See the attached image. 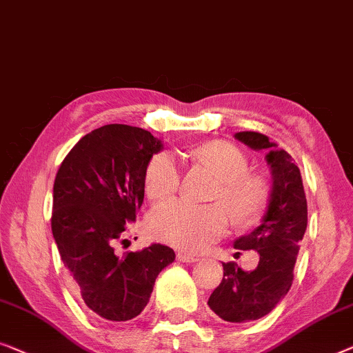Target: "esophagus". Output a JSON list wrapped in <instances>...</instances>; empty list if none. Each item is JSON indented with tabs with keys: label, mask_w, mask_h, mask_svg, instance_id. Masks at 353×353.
Returning <instances> with one entry per match:
<instances>
[{
	"label": "esophagus",
	"mask_w": 353,
	"mask_h": 353,
	"mask_svg": "<svg viewBox=\"0 0 353 353\" xmlns=\"http://www.w3.org/2000/svg\"><path fill=\"white\" fill-rule=\"evenodd\" d=\"M177 261L188 262V264H192V262H198V257L192 256V254H187V252H177Z\"/></svg>",
	"instance_id": "obj_1"
}]
</instances>
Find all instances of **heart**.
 Returning a JSON list of instances; mask_svg holds the SVG:
<instances>
[{
  "label": "heart",
  "mask_w": 353,
  "mask_h": 353,
  "mask_svg": "<svg viewBox=\"0 0 353 353\" xmlns=\"http://www.w3.org/2000/svg\"><path fill=\"white\" fill-rule=\"evenodd\" d=\"M193 155L219 179L216 200L231 211L238 225H250L265 211L270 200V183L259 172H250V160L236 145L212 141L198 145ZM181 183V168L170 152L153 155L145 168L143 188L148 198L170 196ZM230 216L222 205L198 206L183 200H171L148 212L147 232L163 243L182 251H201L225 235Z\"/></svg>",
  "instance_id": "b5f03b06"
}]
</instances>
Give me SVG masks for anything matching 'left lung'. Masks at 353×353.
I'll return each instance as SVG.
<instances>
[{
    "label": "left lung",
    "instance_id": "left-lung-1",
    "mask_svg": "<svg viewBox=\"0 0 353 353\" xmlns=\"http://www.w3.org/2000/svg\"><path fill=\"white\" fill-rule=\"evenodd\" d=\"M235 137L252 150L267 152L272 192L261 224L233 245L235 250L257 251L259 264L251 272L235 262L222 264L224 278L208 305L224 321L248 323L270 314L290 291L299 243L307 228V200L301 171L290 153L261 132L243 131Z\"/></svg>",
    "mask_w": 353,
    "mask_h": 353
}]
</instances>
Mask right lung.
I'll return each instance as SVG.
<instances>
[{"label":"right lung","mask_w":353,"mask_h":353,"mask_svg":"<svg viewBox=\"0 0 353 353\" xmlns=\"http://www.w3.org/2000/svg\"><path fill=\"white\" fill-rule=\"evenodd\" d=\"M161 148L163 142L145 129L105 125L79 139L54 181L51 227L57 250L79 299L105 320L141 314L158 274L176 259L160 243L125 256L113 248L136 221L145 168Z\"/></svg>","instance_id":"1"}]
</instances>
